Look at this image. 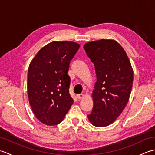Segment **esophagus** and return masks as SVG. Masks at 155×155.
Masks as SVG:
<instances>
[{
  "label": "esophagus",
  "instance_id": "obj_1",
  "mask_svg": "<svg viewBox=\"0 0 155 155\" xmlns=\"http://www.w3.org/2000/svg\"><path fill=\"white\" fill-rule=\"evenodd\" d=\"M84 97V94H78L77 95V97L78 99H81V98H82Z\"/></svg>",
  "mask_w": 155,
  "mask_h": 155
}]
</instances>
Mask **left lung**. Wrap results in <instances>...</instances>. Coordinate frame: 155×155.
Wrapping results in <instances>:
<instances>
[{"mask_svg":"<svg viewBox=\"0 0 155 155\" xmlns=\"http://www.w3.org/2000/svg\"><path fill=\"white\" fill-rule=\"evenodd\" d=\"M84 48L97 74L93 108L88 118L95 127H107L119 117L129 99L133 68L126 52L114 40L88 42Z\"/></svg>","mask_w":155,"mask_h":155,"instance_id":"left-lung-1","label":"left lung"}]
</instances>
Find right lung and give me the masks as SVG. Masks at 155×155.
<instances>
[{
    "label": "right lung",
    "instance_id": "add662e5",
    "mask_svg": "<svg viewBox=\"0 0 155 155\" xmlns=\"http://www.w3.org/2000/svg\"><path fill=\"white\" fill-rule=\"evenodd\" d=\"M79 47L74 42L53 41L42 47L29 65V103L36 118L45 124L61 123L73 103L67 72Z\"/></svg>",
    "mask_w": 155,
    "mask_h": 155
}]
</instances>
